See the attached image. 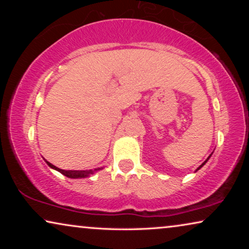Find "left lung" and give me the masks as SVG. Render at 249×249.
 I'll return each instance as SVG.
<instances>
[{
	"instance_id": "left-lung-1",
	"label": "left lung",
	"mask_w": 249,
	"mask_h": 249,
	"mask_svg": "<svg viewBox=\"0 0 249 249\" xmlns=\"http://www.w3.org/2000/svg\"><path fill=\"white\" fill-rule=\"evenodd\" d=\"M207 160H209V159H207ZM207 160H206V161H205V162H204V163H203V164H202V165H200V166H199V168H198V169H197V170H199V169H200V168H202V166H203V165H204V164H205V163H206V162H207Z\"/></svg>"
}]
</instances>
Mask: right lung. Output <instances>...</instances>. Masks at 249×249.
Here are the masks:
<instances>
[{"label": "right lung", "instance_id": "obj_1", "mask_svg": "<svg viewBox=\"0 0 249 249\" xmlns=\"http://www.w3.org/2000/svg\"><path fill=\"white\" fill-rule=\"evenodd\" d=\"M46 163H47V164H49V166H51V168L55 169L56 171L61 172V173H62V175L68 177V178H85V177L89 176V175H91V173H93V171H91V170H89V171H76V170H62V169L56 168L55 165L51 164L50 162L46 161ZM96 170H100V169H96ZM96 170H95V171H96Z\"/></svg>", "mask_w": 249, "mask_h": 249}]
</instances>
